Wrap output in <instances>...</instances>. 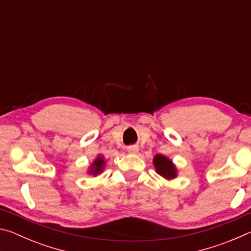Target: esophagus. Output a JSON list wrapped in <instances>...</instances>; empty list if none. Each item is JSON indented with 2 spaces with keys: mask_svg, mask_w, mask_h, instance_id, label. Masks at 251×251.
Masks as SVG:
<instances>
[{
  "mask_svg": "<svg viewBox=\"0 0 251 251\" xmlns=\"http://www.w3.org/2000/svg\"><path fill=\"white\" fill-rule=\"evenodd\" d=\"M128 152H130V154H136V152L138 151V148L137 147H135V146H130V147H128Z\"/></svg>",
  "mask_w": 251,
  "mask_h": 251,
  "instance_id": "obj_1",
  "label": "esophagus"
}]
</instances>
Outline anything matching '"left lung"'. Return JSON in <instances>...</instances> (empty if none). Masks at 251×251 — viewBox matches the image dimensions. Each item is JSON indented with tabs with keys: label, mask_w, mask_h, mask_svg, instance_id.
<instances>
[{
	"label": "left lung",
	"mask_w": 251,
	"mask_h": 251,
	"mask_svg": "<svg viewBox=\"0 0 251 251\" xmlns=\"http://www.w3.org/2000/svg\"><path fill=\"white\" fill-rule=\"evenodd\" d=\"M154 166L156 167V172L166 179L176 177V168L173 161L169 160L166 156L156 155L154 157Z\"/></svg>",
	"instance_id": "left-lung-1"
}]
</instances>
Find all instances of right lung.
I'll list each match as a JSON object with an SVG mask.
<instances>
[{
	"instance_id": "obj_1",
	"label": "right lung",
	"mask_w": 251,
	"mask_h": 251,
	"mask_svg": "<svg viewBox=\"0 0 251 251\" xmlns=\"http://www.w3.org/2000/svg\"><path fill=\"white\" fill-rule=\"evenodd\" d=\"M105 166V161L104 158L101 156H99L97 158L94 160V163L92 164L91 169H90V174H93V175H97V174H100L103 172Z\"/></svg>"
}]
</instances>
